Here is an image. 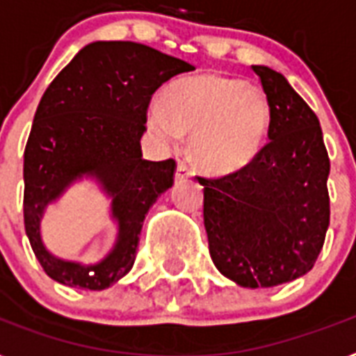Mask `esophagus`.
<instances>
[{"label": "esophagus", "instance_id": "34e87169", "mask_svg": "<svg viewBox=\"0 0 356 356\" xmlns=\"http://www.w3.org/2000/svg\"><path fill=\"white\" fill-rule=\"evenodd\" d=\"M192 177V172L184 163L177 164V170H175V181H184V179Z\"/></svg>", "mask_w": 356, "mask_h": 356}]
</instances>
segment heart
<instances>
[{
  "instance_id": "obj_1",
  "label": "heart",
  "mask_w": 356,
  "mask_h": 356,
  "mask_svg": "<svg viewBox=\"0 0 356 356\" xmlns=\"http://www.w3.org/2000/svg\"><path fill=\"white\" fill-rule=\"evenodd\" d=\"M146 124L163 146L190 135L193 163L210 175H228L248 166L261 149L268 102L258 86L199 74L173 82L164 91V104H149Z\"/></svg>"
}]
</instances>
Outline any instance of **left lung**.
Listing matches in <instances>:
<instances>
[{
  "instance_id": "left-lung-1",
  "label": "left lung",
  "mask_w": 356,
  "mask_h": 356,
  "mask_svg": "<svg viewBox=\"0 0 356 356\" xmlns=\"http://www.w3.org/2000/svg\"><path fill=\"white\" fill-rule=\"evenodd\" d=\"M267 95V144L225 177H197L213 265L241 287H274L313 268L329 227V155L318 117L282 73L252 65Z\"/></svg>"
}]
</instances>
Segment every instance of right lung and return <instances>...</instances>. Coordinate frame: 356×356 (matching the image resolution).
<instances>
[{"label": "right lung", "mask_w": 356, "mask_h": 356, "mask_svg": "<svg viewBox=\"0 0 356 356\" xmlns=\"http://www.w3.org/2000/svg\"><path fill=\"white\" fill-rule=\"evenodd\" d=\"M193 65L135 42H93L58 73L38 104L23 155V219L38 261L54 282L102 291L131 270L146 213L173 184L175 161L143 159L152 95ZM91 175L112 197L118 243L82 266L48 252L39 221L49 202Z\"/></svg>", "instance_id": "right-lung-1"}]
</instances>
